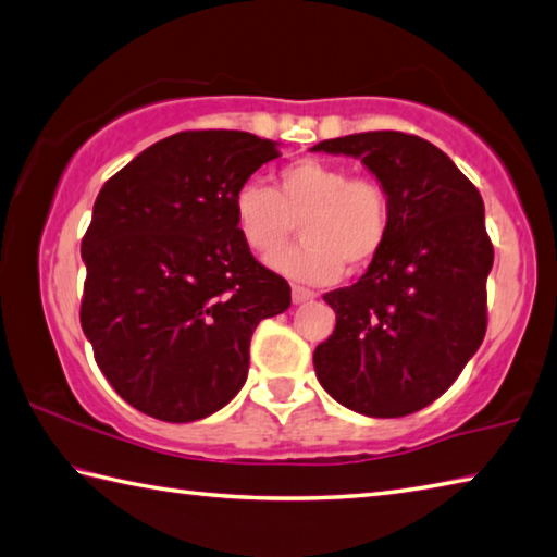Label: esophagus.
I'll list each match as a JSON object with an SVG mask.
<instances>
[{"instance_id":"1","label":"esophagus","mask_w":557,"mask_h":557,"mask_svg":"<svg viewBox=\"0 0 557 557\" xmlns=\"http://www.w3.org/2000/svg\"><path fill=\"white\" fill-rule=\"evenodd\" d=\"M317 295H313L311 289H307V287H292V301H295V305H305V301H309V299H313Z\"/></svg>"}]
</instances>
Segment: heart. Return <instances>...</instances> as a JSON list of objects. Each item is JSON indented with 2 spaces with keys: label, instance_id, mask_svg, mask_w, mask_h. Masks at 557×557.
<instances>
[{
  "label": "heart",
  "instance_id": "obj_1",
  "mask_svg": "<svg viewBox=\"0 0 557 557\" xmlns=\"http://www.w3.org/2000/svg\"><path fill=\"white\" fill-rule=\"evenodd\" d=\"M244 244L272 256L289 244L297 224L305 244L270 258L282 275L333 282L343 268L360 272L375 262L392 234L389 191L377 177L350 175L321 158H299L280 168L277 185L240 182L231 199Z\"/></svg>",
  "mask_w": 557,
  "mask_h": 557
}]
</instances>
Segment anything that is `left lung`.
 Masks as SVG:
<instances>
[{
    "mask_svg": "<svg viewBox=\"0 0 557 557\" xmlns=\"http://www.w3.org/2000/svg\"><path fill=\"white\" fill-rule=\"evenodd\" d=\"M311 150L360 158L389 191L392 234L356 285L323 295L336 329L313 350L321 387L375 419L429 407L487 331L494 248L478 187L429 140L370 131Z\"/></svg>",
    "mask_w": 557,
    "mask_h": 557,
    "instance_id": "left-lung-1",
    "label": "left lung"
}]
</instances>
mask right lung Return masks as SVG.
Returning <instances> with one entry per match:
<instances>
[{
    "mask_svg": "<svg viewBox=\"0 0 557 557\" xmlns=\"http://www.w3.org/2000/svg\"><path fill=\"white\" fill-rule=\"evenodd\" d=\"M275 140L182 131L104 182L83 238L79 323L111 387L148 417L187 423L236 397L258 323L292 305L252 258L231 199Z\"/></svg>",
    "mask_w": 557,
    "mask_h": 557,
    "instance_id": "obj_1",
    "label": "right lung"
}]
</instances>
